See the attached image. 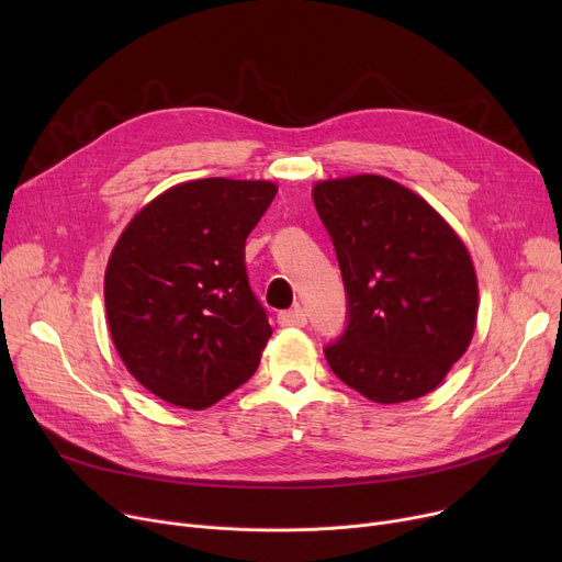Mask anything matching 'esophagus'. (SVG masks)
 <instances>
[{"label":"esophagus","instance_id":"1","mask_svg":"<svg viewBox=\"0 0 562 562\" xmlns=\"http://www.w3.org/2000/svg\"><path fill=\"white\" fill-rule=\"evenodd\" d=\"M278 323L282 328H303L307 326V314L303 307H293L278 314Z\"/></svg>","mask_w":562,"mask_h":562}]
</instances>
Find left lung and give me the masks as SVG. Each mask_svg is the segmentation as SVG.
I'll return each instance as SVG.
<instances>
[{
    "instance_id": "left-lung-1",
    "label": "left lung",
    "mask_w": 562,
    "mask_h": 562,
    "mask_svg": "<svg viewBox=\"0 0 562 562\" xmlns=\"http://www.w3.org/2000/svg\"><path fill=\"white\" fill-rule=\"evenodd\" d=\"M337 250L348 326L330 369L373 403L437 390L476 330L479 280L460 234L407 187L350 175L312 187Z\"/></svg>"
}]
</instances>
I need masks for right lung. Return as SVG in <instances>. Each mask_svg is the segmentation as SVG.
Masks as SVG:
<instances>
[{
	"label": "right lung",
	"mask_w": 562,
	"mask_h": 562,
	"mask_svg": "<svg viewBox=\"0 0 562 562\" xmlns=\"http://www.w3.org/2000/svg\"><path fill=\"white\" fill-rule=\"evenodd\" d=\"M276 182L206 177L147 202L111 250L104 305L113 346L140 385L204 409L257 371L273 335L244 248Z\"/></svg>",
	"instance_id": "add662e5"
}]
</instances>
